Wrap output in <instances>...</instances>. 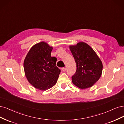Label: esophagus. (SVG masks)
<instances>
[{
    "label": "esophagus",
    "instance_id": "esophagus-1",
    "mask_svg": "<svg viewBox=\"0 0 124 124\" xmlns=\"http://www.w3.org/2000/svg\"><path fill=\"white\" fill-rule=\"evenodd\" d=\"M63 71H64V72H65V71H66V67H63L62 69Z\"/></svg>",
    "mask_w": 124,
    "mask_h": 124
}]
</instances>
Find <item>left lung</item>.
<instances>
[{"label":"left lung","instance_id":"left-lung-1","mask_svg":"<svg viewBox=\"0 0 124 124\" xmlns=\"http://www.w3.org/2000/svg\"><path fill=\"white\" fill-rule=\"evenodd\" d=\"M77 70L71 77L74 85L82 89L91 87L101 77L102 64L92 48L84 42L70 46Z\"/></svg>","mask_w":124,"mask_h":124}]
</instances>
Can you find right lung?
I'll list each match as a JSON object with an SVG mask.
<instances>
[{"mask_svg": "<svg viewBox=\"0 0 124 124\" xmlns=\"http://www.w3.org/2000/svg\"><path fill=\"white\" fill-rule=\"evenodd\" d=\"M53 47L42 42L34 45L23 62L25 75L35 88L45 91L55 85L61 70L56 66L57 58L51 57Z\"/></svg>", "mask_w": 124, "mask_h": 124, "instance_id": "obj_1", "label": "right lung"}]
</instances>
